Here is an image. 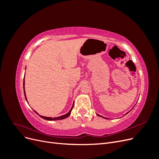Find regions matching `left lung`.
I'll list each match as a JSON object with an SVG mask.
<instances>
[{
  "instance_id": "left-lung-1",
  "label": "left lung",
  "mask_w": 159,
  "mask_h": 159,
  "mask_svg": "<svg viewBox=\"0 0 159 159\" xmlns=\"http://www.w3.org/2000/svg\"><path fill=\"white\" fill-rule=\"evenodd\" d=\"M129 112H127V113H126V114H127V113H129ZM126 114H125V115H126ZM97 115H98V116H99V117H103V118H105V119H108V118H105V117H103V116H102V115H99V114H97Z\"/></svg>"
}]
</instances>
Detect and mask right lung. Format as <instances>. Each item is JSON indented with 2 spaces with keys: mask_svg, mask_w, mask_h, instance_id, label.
Segmentation results:
<instances>
[{
  "mask_svg": "<svg viewBox=\"0 0 159 159\" xmlns=\"http://www.w3.org/2000/svg\"><path fill=\"white\" fill-rule=\"evenodd\" d=\"M25 78H24V81H23V86H24V93H25V99H26V102H27V99H26V93H25ZM74 104H73V105H72V107H71V109L70 110V111L68 113H66V114H65V115H61V116H60V117H54V118H52V117H44V116H42V115H40L39 114H38L37 112H36L35 111H34V112L36 113V114H38V115H39V116L40 117H42V118H43V119H46V120H48V121H56V120H61V119H66V118H67V117H68L69 116H70V115L71 114V109H72V108H73V107H74Z\"/></svg>",
  "mask_w": 159,
  "mask_h": 159,
  "instance_id": "obj_1",
  "label": "right lung"
}]
</instances>
